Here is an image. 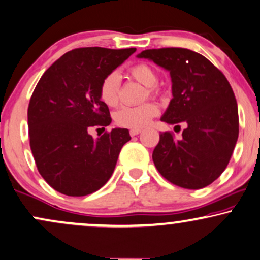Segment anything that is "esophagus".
Instances as JSON below:
<instances>
[{
  "instance_id": "34e87169",
  "label": "esophagus",
  "mask_w": 260,
  "mask_h": 260,
  "mask_svg": "<svg viewBox=\"0 0 260 260\" xmlns=\"http://www.w3.org/2000/svg\"><path fill=\"white\" fill-rule=\"evenodd\" d=\"M141 132V129H131L129 131V134L132 137H134V136H138V134H139Z\"/></svg>"
}]
</instances>
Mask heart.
Returning <instances> with one entry per match:
<instances>
[{
  "mask_svg": "<svg viewBox=\"0 0 260 260\" xmlns=\"http://www.w3.org/2000/svg\"><path fill=\"white\" fill-rule=\"evenodd\" d=\"M129 74L145 85V98L153 97L159 93V88L156 86L158 81V74L152 67L146 63H138L129 68ZM100 98L107 107H116L120 101V77L116 72H110L102 79L100 84ZM158 114V107L152 102H145L139 106L120 108L114 115L115 123L117 126L129 129H141L150 123V121Z\"/></svg>",
  "mask_w": 260,
  "mask_h": 260,
  "instance_id": "1",
  "label": "heart"
}]
</instances>
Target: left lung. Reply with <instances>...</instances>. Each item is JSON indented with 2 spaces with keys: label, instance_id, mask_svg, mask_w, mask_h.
<instances>
[{
  "label": "left lung",
  "instance_id": "8db88e82",
  "mask_svg": "<svg viewBox=\"0 0 260 260\" xmlns=\"http://www.w3.org/2000/svg\"><path fill=\"white\" fill-rule=\"evenodd\" d=\"M170 72L173 100L163 122L186 123L182 138L159 134L152 159L164 179L187 189L209 186L224 172L239 137V113L234 92L224 74L208 58L185 48L141 51Z\"/></svg>",
  "mask_w": 260,
  "mask_h": 260
}]
</instances>
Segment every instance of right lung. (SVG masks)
<instances>
[{"mask_svg": "<svg viewBox=\"0 0 260 260\" xmlns=\"http://www.w3.org/2000/svg\"><path fill=\"white\" fill-rule=\"evenodd\" d=\"M136 50L74 49L39 79L27 110L29 146L39 174L62 194L83 197L103 187L121 149L131 140L126 128L106 131L97 140L88 131L110 124L109 108L100 98V84Z\"/></svg>", "mask_w": 260, "mask_h": 260, "instance_id": "add662e5", "label": "right lung"}]
</instances>
